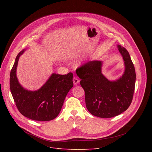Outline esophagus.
Returning <instances> with one entry per match:
<instances>
[{
  "label": "esophagus",
  "instance_id": "1",
  "mask_svg": "<svg viewBox=\"0 0 152 152\" xmlns=\"http://www.w3.org/2000/svg\"><path fill=\"white\" fill-rule=\"evenodd\" d=\"M73 83H74L75 85H77L79 82V79H78L76 77H74L73 79Z\"/></svg>",
  "mask_w": 152,
  "mask_h": 152
}]
</instances>
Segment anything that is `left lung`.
<instances>
[{"label": "left lung", "instance_id": "left-lung-1", "mask_svg": "<svg viewBox=\"0 0 152 152\" xmlns=\"http://www.w3.org/2000/svg\"><path fill=\"white\" fill-rule=\"evenodd\" d=\"M118 48L126 69L117 80L110 81L102 75L101 61H88L78 68L77 75L85 91L86 107L92 115L98 117L111 118L120 115L127 110L133 99L135 67L127 50L120 45Z\"/></svg>", "mask_w": 152, "mask_h": 152}]
</instances>
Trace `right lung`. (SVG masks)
<instances>
[{"mask_svg":"<svg viewBox=\"0 0 152 152\" xmlns=\"http://www.w3.org/2000/svg\"><path fill=\"white\" fill-rule=\"evenodd\" d=\"M25 50L17 56L10 73V90L15 105L18 111L29 119L41 121L53 120L59 114L67 93L73 87V73H53L38 91L25 90L16 76L18 61Z\"/></svg>","mask_w":152,"mask_h":152,"instance_id":"right-lung-1","label":"right lung"}]
</instances>
